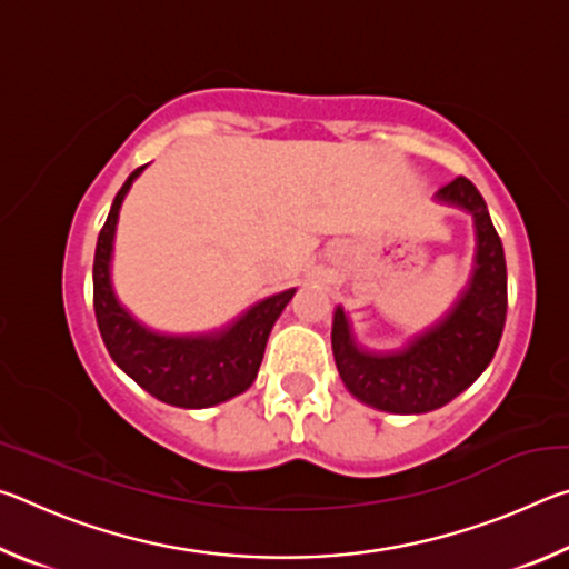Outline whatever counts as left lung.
I'll list each match as a JSON object with an SVG mask.
<instances>
[{"instance_id": "left-lung-1", "label": "left lung", "mask_w": 569, "mask_h": 569, "mask_svg": "<svg viewBox=\"0 0 569 569\" xmlns=\"http://www.w3.org/2000/svg\"><path fill=\"white\" fill-rule=\"evenodd\" d=\"M439 200L475 216L477 258L455 308L407 349L373 353L353 341L343 308H336L331 346L336 369L356 399L381 411L423 413L449 403L477 381L502 339L507 319L505 248L485 198L465 176L447 182Z\"/></svg>"}]
</instances>
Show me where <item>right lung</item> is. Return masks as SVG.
<instances>
[{
  "instance_id": "right-lung-1",
  "label": "right lung",
  "mask_w": 569,
  "mask_h": 569,
  "mask_svg": "<svg viewBox=\"0 0 569 569\" xmlns=\"http://www.w3.org/2000/svg\"><path fill=\"white\" fill-rule=\"evenodd\" d=\"M146 166L132 170L98 236L92 266V303L98 329L112 361L152 397L182 409L216 407L243 393L261 369L268 333L296 288L276 293L240 316L226 329L198 336H168L150 331L124 311L110 283L112 238L118 213L132 180Z\"/></svg>"
}]
</instances>
